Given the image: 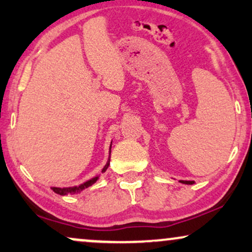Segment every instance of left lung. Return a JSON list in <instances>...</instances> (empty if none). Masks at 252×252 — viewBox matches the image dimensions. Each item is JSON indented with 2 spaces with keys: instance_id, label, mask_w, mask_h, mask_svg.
<instances>
[{
  "instance_id": "left-lung-1",
  "label": "left lung",
  "mask_w": 252,
  "mask_h": 252,
  "mask_svg": "<svg viewBox=\"0 0 252 252\" xmlns=\"http://www.w3.org/2000/svg\"><path fill=\"white\" fill-rule=\"evenodd\" d=\"M181 184H185V185H192L194 184V181H186V180H180Z\"/></svg>"
}]
</instances>
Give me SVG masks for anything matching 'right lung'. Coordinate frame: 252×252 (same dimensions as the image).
Masks as SVG:
<instances>
[{
	"label": "right lung",
	"mask_w": 252,
	"mask_h": 252,
	"mask_svg": "<svg viewBox=\"0 0 252 252\" xmlns=\"http://www.w3.org/2000/svg\"><path fill=\"white\" fill-rule=\"evenodd\" d=\"M112 143V142H111ZM110 153H111V146H110ZM109 164H110V158L108 159V163H106V165L104 167H103V170H102V173L103 172H105L106 171V168L109 167ZM98 175L97 177H95V178H93V179H91V180H88V181H86V182H84V184H81L80 186H74V187H65V188H58V187H51V189H53V190L56 192V194H58V195H62V196H64V195H68V194H78V192H81L82 190H84V189H86V188H88V187H91L92 185H94L96 181L98 180Z\"/></svg>",
	"instance_id": "obj_1"
}]
</instances>
